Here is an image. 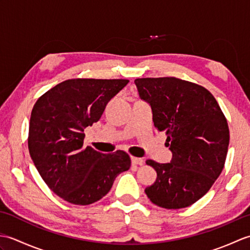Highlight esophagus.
Instances as JSON below:
<instances>
[{
  "label": "esophagus",
  "mask_w": 250,
  "mask_h": 250,
  "mask_svg": "<svg viewBox=\"0 0 250 250\" xmlns=\"http://www.w3.org/2000/svg\"><path fill=\"white\" fill-rule=\"evenodd\" d=\"M131 161L133 166H143L144 164V160L141 158H135V157H132L131 158Z\"/></svg>",
  "instance_id": "1"
}]
</instances>
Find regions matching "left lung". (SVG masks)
Instances as JSON below:
<instances>
[{
  "label": "left lung",
  "instance_id": "8db88e82",
  "mask_svg": "<svg viewBox=\"0 0 250 250\" xmlns=\"http://www.w3.org/2000/svg\"><path fill=\"white\" fill-rule=\"evenodd\" d=\"M134 83L173 155L169 163L147 161L157 172L145 189L148 199L167 209L192 205L225 167L230 141L226 117L213 94L196 83L175 77L137 78Z\"/></svg>",
  "mask_w": 250,
  "mask_h": 250
}]
</instances>
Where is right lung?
<instances>
[{"label": "right lung", "mask_w": 250, "mask_h": 250, "mask_svg": "<svg viewBox=\"0 0 250 250\" xmlns=\"http://www.w3.org/2000/svg\"><path fill=\"white\" fill-rule=\"evenodd\" d=\"M128 83L68 79L36 101L30 118V156L47 186L63 200L92 204L130 168L131 159L125 151L102 153L83 147V130L100 120L107 103Z\"/></svg>", "instance_id": "1"}]
</instances>
